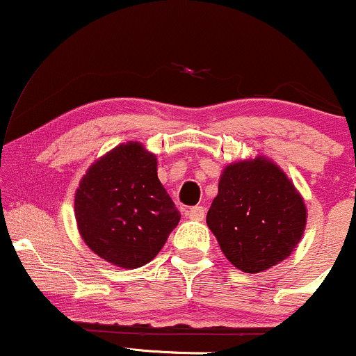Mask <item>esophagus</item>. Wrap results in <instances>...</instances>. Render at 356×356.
Listing matches in <instances>:
<instances>
[{"instance_id": "34e87169", "label": "esophagus", "mask_w": 356, "mask_h": 356, "mask_svg": "<svg viewBox=\"0 0 356 356\" xmlns=\"http://www.w3.org/2000/svg\"><path fill=\"white\" fill-rule=\"evenodd\" d=\"M204 216H206V209L202 206H194L187 211V218L192 220H204Z\"/></svg>"}]
</instances>
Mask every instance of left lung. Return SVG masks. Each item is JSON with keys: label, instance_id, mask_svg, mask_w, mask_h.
Masks as SVG:
<instances>
[{"label": "left lung", "instance_id": "obj_1", "mask_svg": "<svg viewBox=\"0 0 356 356\" xmlns=\"http://www.w3.org/2000/svg\"><path fill=\"white\" fill-rule=\"evenodd\" d=\"M206 220L236 268L261 273L300 243L306 206L283 170L257 157L224 169Z\"/></svg>", "mask_w": 356, "mask_h": 356}]
</instances>
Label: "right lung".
<instances>
[{
	"label": "right lung",
	"mask_w": 356,
	"mask_h": 356,
	"mask_svg": "<svg viewBox=\"0 0 356 356\" xmlns=\"http://www.w3.org/2000/svg\"><path fill=\"white\" fill-rule=\"evenodd\" d=\"M75 218L87 246L120 268L152 261L181 212L157 177V159L138 142L110 150L81 179Z\"/></svg>",
	"instance_id": "1"
}]
</instances>
